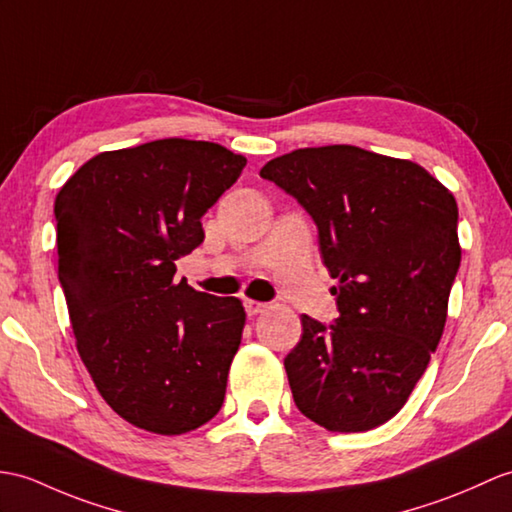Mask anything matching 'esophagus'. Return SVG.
I'll return each mask as SVG.
<instances>
[{"instance_id":"obj_1","label":"esophagus","mask_w":512,"mask_h":512,"mask_svg":"<svg viewBox=\"0 0 512 512\" xmlns=\"http://www.w3.org/2000/svg\"><path fill=\"white\" fill-rule=\"evenodd\" d=\"M244 310L248 316H257L266 310V303L255 301V299H244Z\"/></svg>"}]
</instances>
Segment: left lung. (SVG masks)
Segmentation results:
<instances>
[{
    "label": "left lung",
    "mask_w": 512,
    "mask_h": 512,
    "mask_svg": "<svg viewBox=\"0 0 512 512\" xmlns=\"http://www.w3.org/2000/svg\"><path fill=\"white\" fill-rule=\"evenodd\" d=\"M318 227L336 323L301 316L283 360L292 397L329 432L390 421L443 336L460 266L454 194L408 159L358 146L292 150L261 168Z\"/></svg>",
    "instance_id": "obj_1"
}]
</instances>
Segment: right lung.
Here are the masks:
<instances>
[{"label":"right lung","mask_w":512,"mask_h":512,"mask_svg":"<svg viewBox=\"0 0 512 512\" xmlns=\"http://www.w3.org/2000/svg\"><path fill=\"white\" fill-rule=\"evenodd\" d=\"M242 154L192 139L100 152L56 194L58 281L102 399L146 432L176 436L222 408L246 312L174 281L205 240L200 218L240 178Z\"/></svg>","instance_id":"right-lung-1"}]
</instances>
